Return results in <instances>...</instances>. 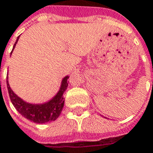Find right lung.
<instances>
[{"label": "right lung", "instance_id": "obj_1", "mask_svg": "<svg viewBox=\"0 0 153 153\" xmlns=\"http://www.w3.org/2000/svg\"><path fill=\"white\" fill-rule=\"evenodd\" d=\"M19 36H18L12 51H14V47L19 41ZM68 77L69 76H67L63 78L59 91L57 93L56 95L49 102H45L43 104H32V103L24 102L11 90L9 85V81H8V76L6 78V83H7L8 92H9L11 102L18 112L27 120H30L35 123L44 124L49 121H55L57 118L59 117L60 113L63 110V105H64L63 93L65 92L68 85Z\"/></svg>", "mask_w": 153, "mask_h": 153}]
</instances>
